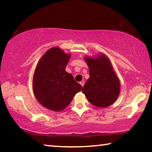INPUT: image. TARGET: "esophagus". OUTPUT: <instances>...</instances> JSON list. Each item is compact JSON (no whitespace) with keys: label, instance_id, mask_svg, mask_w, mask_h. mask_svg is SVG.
Masks as SVG:
<instances>
[{"label":"esophagus","instance_id":"esophagus-1","mask_svg":"<svg viewBox=\"0 0 152 152\" xmlns=\"http://www.w3.org/2000/svg\"><path fill=\"white\" fill-rule=\"evenodd\" d=\"M80 85L82 86L83 87L84 85V81H82V82H80Z\"/></svg>","mask_w":152,"mask_h":152}]
</instances>
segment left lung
I'll return each mask as SVG.
<instances>
[{
	"label": "left lung",
	"mask_w": 152,
	"mask_h": 152,
	"mask_svg": "<svg viewBox=\"0 0 152 152\" xmlns=\"http://www.w3.org/2000/svg\"><path fill=\"white\" fill-rule=\"evenodd\" d=\"M89 68L90 78L86 82L82 92L94 106L106 107L115 102L120 92L119 78L110 59L104 54L96 57L85 56Z\"/></svg>",
	"instance_id": "8db88e82"
}]
</instances>
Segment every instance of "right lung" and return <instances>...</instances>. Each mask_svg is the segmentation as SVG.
<instances>
[{
    "mask_svg": "<svg viewBox=\"0 0 152 152\" xmlns=\"http://www.w3.org/2000/svg\"><path fill=\"white\" fill-rule=\"evenodd\" d=\"M71 55L58 47L48 50L35 68L32 89L36 98L48 110L60 112L72 100L82 86L65 68Z\"/></svg>",
    "mask_w": 152,
    "mask_h": 152,
    "instance_id": "right-lung-1",
    "label": "right lung"
}]
</instances>
